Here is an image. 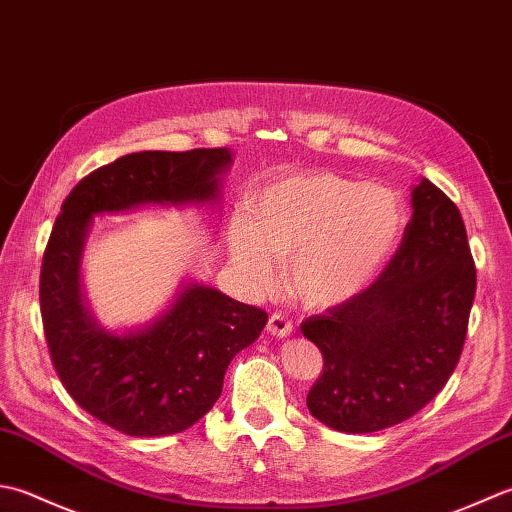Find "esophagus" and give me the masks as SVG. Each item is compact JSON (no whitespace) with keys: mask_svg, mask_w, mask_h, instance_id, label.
I'll return each instance as SVG.
<instances>
[{"mask_svg":"<svg viewBox=\"0 0 512 512\" xmlns=\"http://www.w3.org/2000/svg\"><path fill=\"white\" fill-rule=\"evenodd\" d=\"M267 331L276 338H289L291 333H294V325H291V322L285 316L274 314L267 322Z\"/></svg>","mask_w":512,"mask_h":512,"instance_id":"34e87169","label":"esophagus"}]
</instances>
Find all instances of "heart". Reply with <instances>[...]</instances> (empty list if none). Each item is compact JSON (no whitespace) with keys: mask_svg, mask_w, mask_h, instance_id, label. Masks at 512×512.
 Wrapping results in <instances>:
<instances>
[{"mask_svg":"<svg viewBox=\"0 0 512 512\" xmlns=\"http://www.w3.org/2000/svg\"><path fill=\"white\" fill-rule=\"evenodd\" d=\"M400 196L338 174H300L254 194L247 218L229 225V260L252 291L271 287L278 260L309 309H333L364 294L404 232Z\"/></svg>","mask_w":512,"mask_h":512,"instance_id":"obj_1","label":"heart"}]
</instances>
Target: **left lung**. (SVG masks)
Returning a JSON list of instances; mask_svg holds the SVG:
<instances>
[{"label": "left lung", "mask_w": 512, "mask_h": 512, "mask_svg": "<svg viewBox=\"0 0 512 512\" xmlns=\"http://www.w3.org/2000/svg\"><path fill=\"white\" fill-rule=\"evenodd\" d=\"M411 207L382 276L300 327L325 358L309 413L333 431L375 433L409 420L462 356L477 285L462 214L429 179L411 187Z\"/></svg>", "instance_id": "left-lung-1"}]
</instances>
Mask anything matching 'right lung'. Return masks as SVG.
Wrapping results in <instances>:
<instances>
[{
    "label": "right lung",
    "instance_id": "obj_1",
    "mask_svg": "<svg viewBox=\"0 0 512 512\" xmlns=\"http://www.w3.org/2000/svg\"><path fill=\"white\" fill-rule=\"evenodd\" d=\"M232 163L229 148L125 154L86 176L52 227L39 283L52 364L83 411L125 435H174L201 420L223 391L229 362L258 340L267 314L185 278L143 325H101L81 274L95 216L143 207L221 210Z\"/></svg>",
    "mask_w": 512,
    "mask_h": 512
}]
</instances>
